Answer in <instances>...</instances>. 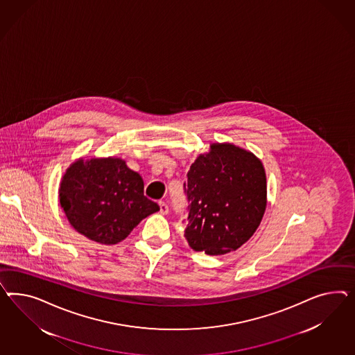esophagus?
I'll return each instance as SVG.
<instances>
[{
    "label": "esophagus",
    "instance_id": "obj_1",
    "mask_svg": "<svg viewBox=\"0 0 355 355\" xmlns=\"http://www.w3.org/2000/svg\"><path fill=\"white\" fill-rule=\"evenodd\" d=\"M159 207H160V213H162V214H168V211H169V207H168V204H166V202H159Z\"/></svg>",
    "mask_w": 355,
    "mask_h": 355
}]
</instances>
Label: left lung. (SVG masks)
<instances>
[{
    "label": "left lung",
    "instance_id": "left-lung-1",
    "mask_svg": "<svg viewBox=\"0 0 355 355\" xmlns=\"http://www.w3.org/2000/svg\"><path fill=\"white\" fill-rule=\"evenodd\" d=\"M183 192L189 245L211 256L225 254L257 230L266 209V174L253 153L213 144L192 164Z\"/></svg>",
    "mask_w": 355,
    "mask_h": 355
}]
</instances>
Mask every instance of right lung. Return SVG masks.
I'll list each match as a JSON object with an SVG mask.
<instances>
[{
    "label": "right lung",
    "instance_id": "1",
    "mask_svg": "<svg viewBox=\"0 0 355 355\" xmlns=\"http://www.w3.org/2000/svg\"><path fill=\"white\" fill-rule=\"evenodd\" d=\"M144 189L142 177L121 159L78 160L62 180L59 200L75 230L96 243L116 244L160 209Z\"/></svg>",
    "mask_w": 355,
    "mask_h": 355
}]
</instances>
